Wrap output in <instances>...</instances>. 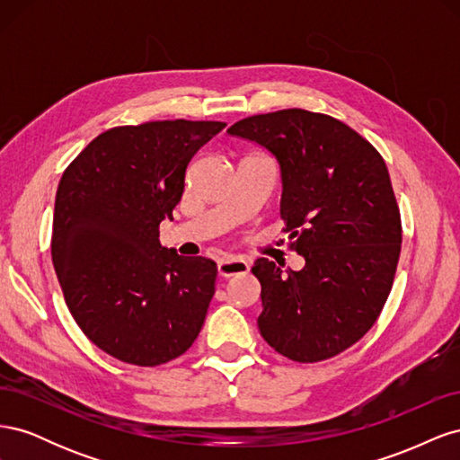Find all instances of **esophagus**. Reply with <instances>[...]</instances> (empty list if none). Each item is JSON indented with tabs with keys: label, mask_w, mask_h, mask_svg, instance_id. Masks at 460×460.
Here are the masks:
<instances>
[{
	"label": "esophagus",
	"mask_w": 460,
	"mask_h": 460,
	"mask_svg": "<svg viewBox=\"0 0 460 460\" xmlns=\"http://www.w3.org/2000/svg\"><path fill=\"white\" fill-rule=\"evenodd\" d=\"M218 274L222 278H230V276H238L249 272V262L240 259V257H225L218 261Z\"/></svg>",
	"instance_id": "34e87169"
}]
</instances>
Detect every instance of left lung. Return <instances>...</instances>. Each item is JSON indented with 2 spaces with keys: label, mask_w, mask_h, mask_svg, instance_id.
Segmentation results:
<instances>
[{
  "label": "left lung",
  "mask_w": 460,
  "mask_h": 460,
  "mask_svg": "<svg viewBox=\"0 0 460 460\" xmlns=\"http://www.w3.org/2000/svg\"><path fill=\"white\" fill-rule=\"evenodd\" d=\"M280 164L284 232L301 270L257 259L261 336L272 349L318 363L357 343L380 316L401 253V215L387 166L341 120L305 109L253 115L228 128Z\"/></svg>",
  "instance_id": "1"
}]
</instances>
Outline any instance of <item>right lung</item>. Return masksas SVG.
Here are the masks:
<instances>
[{
	"mask_svg": "<svg viewBox=\"0 0 460 460\" xmlns=\"http://www.w3.org/2000/svg\"><path fill=\"white\" fill-rule=\"evenodd\" d=\"M225 127L178 119L111 128L61 176L55 274L80 330L122 363L164 365L199 336L217 264L163 247L159 225L172 220L191 157Z\"/></svg>",
	"mask_w": 460,
	"mask_h": 460,
	"instance_id": "add662e5",
	"label": "right lung"
}]
</instances>
